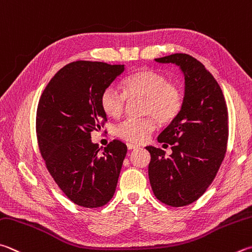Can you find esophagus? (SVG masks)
Listing matches in <instances>:
<instances>
[{
  "instance_id": "34e87169",
  "label": "esophagus",
  "mask_w": 252,
  "mask_h": 252,
  "mask_svg": "<svg viewBox=\"0 0 252 252\" xmlns=\"http://www.w3.org/2000/svg\"><path fill=\"white\" fill-rule=\"evenodd\" d=\"M126 146H127V150H135V149H138V148H139L138 145H135V144H131V143H127V144H126Z\"/></svg>"
}]
</instances>
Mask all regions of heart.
I'll use <instances>...</instances> for the list:
<instances>
[{"instance_id": "heart-1", "label": "heart", "mask_w": 252, "mask_h": 252, "mask_svg": "<svg viewBox=\"0 0 252 252\" xmlns=\"http://www.w3.org/2000/svg\"><path fill=\"white\" fill-rule=\"evenodd\" d=\"M122 94L107 88L100 95V107L107 116L119 118L123 113L126 99L144 98V113L151 114L162 125L173 122L183 108V94L180 87L168 82L162 72L141 68L121 81ZM155 129L153 117L127 119L119 125L116 134L131 143H142Z\"/></svg>"}]
</instances>
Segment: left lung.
<instances>
[{
	"label": "left lung",
	"mask_w": 252,
	"mask_h": 252,
	"mask_svg": "<svg viewBox=\"0 0 252 252\" xmlns=\"http://www.w3.org/2000/svg\"><path fill=\"white\" fill-rule=\"evenodd\" d=\"M155 62L175 63L185 79L182 111L158 138L172 146V154L166 157L163 150L146 146L155 197L181 207L205 193L221 165L228 141L227 104L216 79L196 58L173 54Z\"/></svg>",
	"instance_id": "obj_1"
}]
</instances>
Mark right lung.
I'll list each match as a JSON object with an SVG mask.
<instances>
[{
	"label": "right lung",
	"instance_id": "right-lung-1",
	"mask_svg": "<svg viewBox=\"0 0 252 252\" xmlns=\"http://www.w3.org/2000/svg\"><path fill=\"white\" fill-rule=\"evenodd\" d=\"M125 65L78 61L63 67L40 95L36 134L50 175L72 203L97 208L109 203L126 154V145L113 140L100 150L91 132L107 121L100 95Z\"/></svg>",
	"mask_w": 252,
	"mask_h": 252
}]
</instances>
